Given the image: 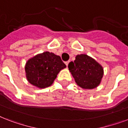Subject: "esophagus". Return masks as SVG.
I'll return each mask as SVG.
<instances>
[{"instance_id":"esophagus-1","label":"esophagus","mask_w":128,"mask_h":128,"mask_svg":"<svg viewBox=\"0 0 128 128\" xmlns=\"http://www.w3.org/2000/svg\"><path fill=\"white\" fill-rule=\"evenodd\" d=\"M69 62H70V61H67V62H65V64H66V65L67 66V67H68V64H69Z\"/></svg>"}]
</instances>
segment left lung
<instances>
[{"mask_svg": "<svg viewBox=\"0 0 128 128\" xmlns=\"http://www.w3.org/2000/svg\"><path fill=\"white\" fill-rule=\"evenodd\" d=\"M68 68L75 82L84 89H93L99 85L103 77V68L93 58L86 54L76 56Z\"/></svg>", "mask_w": 128, "mask_h": 128, "instance_id": "left-lung-1", "label": "left lung"}]
</instances>
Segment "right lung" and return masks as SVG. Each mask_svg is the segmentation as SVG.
I'll return each instance as SVG.
<instances>
[{
    "label": "right lung",
    "mask_w": 128,
    "mask_h": 128,
    "mask_svg": "<svg viewBox=\"0 0 128 128\" xmlns=\"http://www.w3.org/2000/svg\"><path fill=\"white\" fill-rule=\"evenodd\" d=\"M66 67L60 56L45 52L28 60L25 71L27 80L31 84L44 88L52 85L57 74Z\"/></svg>",
    "instance_id": "add662e5"
}]
</instances>
